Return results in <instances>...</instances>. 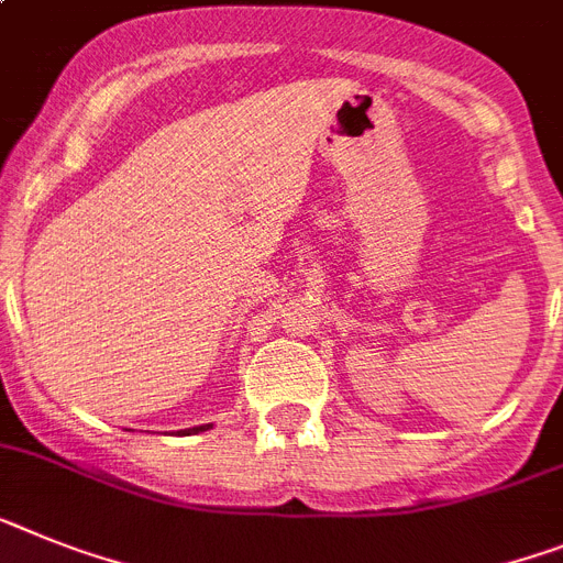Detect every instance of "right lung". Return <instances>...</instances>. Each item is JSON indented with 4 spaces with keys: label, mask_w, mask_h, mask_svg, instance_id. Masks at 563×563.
<instances>
[{
    "label": "right lung",
    "mask_w": 563,
    "mask_h": 563,
    "mask_svg": "<svg viewBox=\"0 0 563 563\" xmlns=\"http://www.w3.org/2000/svg\"><path fill=\"white\" fill-rule=\"evenodd\" d=\"M210 427H213V424H199V427H187V430H179V432H176V435H199V432L210 430Z\"/></svg>",
    "instance_id": "right-lung-1"
}]
</instances>
